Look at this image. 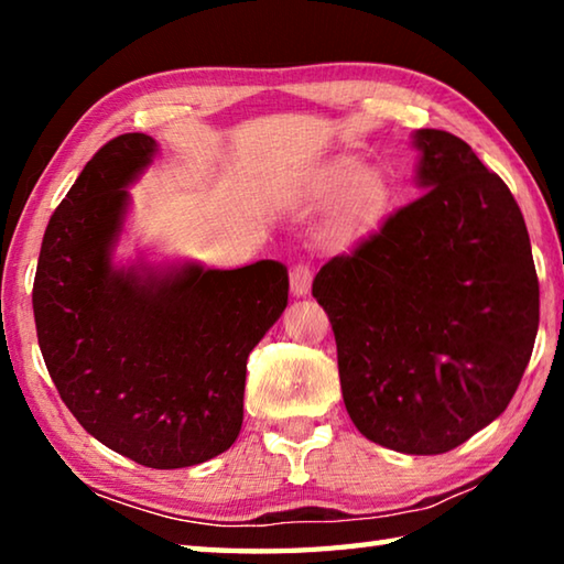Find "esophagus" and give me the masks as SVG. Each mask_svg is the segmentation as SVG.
<instances>
[{
    "label": "esophagus",
    "mask_w": 564,
    "mask_h": 564,
    "mask_svg": "<svg viewBox=\"0 0 564 564\" xmlns=\"http://www.w3.org/2000/svg\"><path fill=\"white\" fill-rule=\"evenodd\" d=\"M311 281H313V269L308 263H295L291 269V293L293 295H305L311 291Z\"/></svg>",
    "instance_id": "1"
}]
</instances>
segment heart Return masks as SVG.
I'll return each mask as SVG.
<instances>
[{"instance_id":"1","label":"heart","mask_w":564,"mask_h":564,"mask_svg":"<svg viewBox=\"0 0 564 564\" xmlns=\"http://www.w3.org/2000/svg\"><path fill=\"white\" fill-rule=\"evenodd\" d=\"M323 202L343 194L333 231L340 238L373 228L388 206V188L376 174H362L356 161H340L326 176L318 181L313 191Z\"/></svg>"}]
</instances>
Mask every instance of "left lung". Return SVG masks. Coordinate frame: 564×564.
Returning <instances> with one entry per match:
<instances>
[{
    "mask_svg": "<svg viewBox=\"0 0 564 564\" xmlns=\"http://www.w3.org/2000/svg\"><path fill=\"white\" fill-rule=\"evenodd\" d=\"M427 188L313 281L358 431L441 455L498 417L528 368L540 285L518 202L463 139L415 131Z\"/></svg>",
    "mask_w": 564,
    "mask_h": 564,
    "instance_id": "8db88e82",
    "label": "left lung"
}]
</instances>
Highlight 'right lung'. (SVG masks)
Wrapping results in <instances>:
<instances>
[{
  "label": "right lung",
  "mask_w": 564,
  "mask_h": 564,
  "mask_svg": "<svg viewBox=\"0 0 564 564\" xmlns=\"http://www.w3.org/2000/svg\"><path fill=\"white\" fill-rule=\"evenodd\" d=\"M154 154L147 133H121L91 156L46 226L32 305L46 370L84 431L174 470L236 443L248 352L281 318L289 271L113 269L127 186Z\"/></svg>",
  "instance_id": "obj_1"
}]
</instances>
